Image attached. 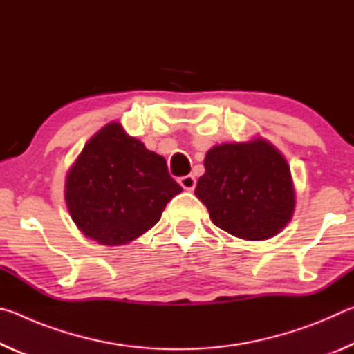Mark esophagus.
<instances>
[{
	"mask_svg": "<svg viewBox=\"0 0 354 354\" xmlns=\"http://www.w3.org/2000/svg\"><path fill=\"white\" fill-rule=\"evenodd\" d=\"M179 184H181L185 190H194L196 179L194 175H185V176L179 178Z\"/></svg>",
	"mask_w": 354,
	"mask_h": 354,
	"instance_id": "34e87169",
	"label": "esophagus"
}]
</instances>
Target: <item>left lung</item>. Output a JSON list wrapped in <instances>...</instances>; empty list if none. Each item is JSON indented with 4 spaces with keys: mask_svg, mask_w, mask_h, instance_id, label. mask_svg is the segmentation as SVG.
Listing matches in <instances>:
<instances>
[{
    "mask_svg": "<svg viewBox=\"0 0 354 354\" xmlns=\"http://www.w3.org/2000/svg\"><path fill=\"white\" fill-rule=\"evenodd\" d=\"M205 169L195 195L215 226L245 241H266L290 221L295 209L290 169L270 142L215 145Z\"/></svg>",
    "mask_w": 354,
    "mask_h": 354,
    "instance_id": "8db88e82",
    "label": "left lung"
}]
</instances>
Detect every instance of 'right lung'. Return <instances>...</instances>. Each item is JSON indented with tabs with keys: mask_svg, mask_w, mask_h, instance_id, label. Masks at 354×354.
Instances as JSON below:
<instances>
[{
	"mask_svg": "<svg viewBox=\"0 0 354 354\" xmlns=\"http://www.w3.org/2000/svg\"><path fill=\"white\" fill-rule=\"evenodd\" d=\"M181 192L162 156L112 122L77 156L67 175L65 201L84 236L112 247L151 230Z\"/></svg>",
	"mask_w": 354,
	"mask_h": 354,
	"instance_id": "add662e5",
	"label": "right lung"
}]
</instances>
